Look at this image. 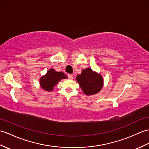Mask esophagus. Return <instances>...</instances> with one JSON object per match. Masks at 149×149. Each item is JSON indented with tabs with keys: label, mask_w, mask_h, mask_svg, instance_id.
<instances>
[{
	"label": "esophagus",
	"mask_w": 149,
	"mask_h": 149,
	"mask_svg": "<svg viewBox=\"0 0 149 149\" xmlns=\"http://www.w3.org/2000/svg\"><path fill=\"white\" fill-rule=\"evenodd\" d=\"M68 79H72L74 78V76H73V75H72V74H68Z\"/></svg>",
	"instance_id": "esophagus-1"
}]
</instances>
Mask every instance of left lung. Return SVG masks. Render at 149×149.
Returning a JSON list of instances; mask_svg holds the SVG:
<instances>
[{
    "label": "left lung",
    "mask_w": 149,
    "mask_h": 149,
    "mask_svg": "<svg viewBox=\"0 0 149 149\" xmlns=\"http://www.w3.org/2000/svg\"><path fill=\"white\" fill-rule=\"evenodd\" d=\"M77 81L86 95H95L101 90L103 86L102 76L93 72L90 68L83 70L77 75Z\"/></svg>",
    "instance_id": "8db88e82"
}]
</instances>
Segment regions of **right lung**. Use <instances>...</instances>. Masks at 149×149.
I'll list each match as a JSON object with an SVG mask.
<instances>
[{"instance_id":"1","label":"right lung","mask_w":149,"mask_h":149,"mask_svg":"<svg viewBox=\"0 0 149 149\" xmlns=\"http://www.w3.org/2000/svg\"><path fill=\"white\" fill-rule=\"evenodd\" d=\"M67 76L63 72H56L54 69H50L46 75L40 78V86L44 89L51 91L58 81L62 79H66Z\"/></svg>"}]
</instances>
